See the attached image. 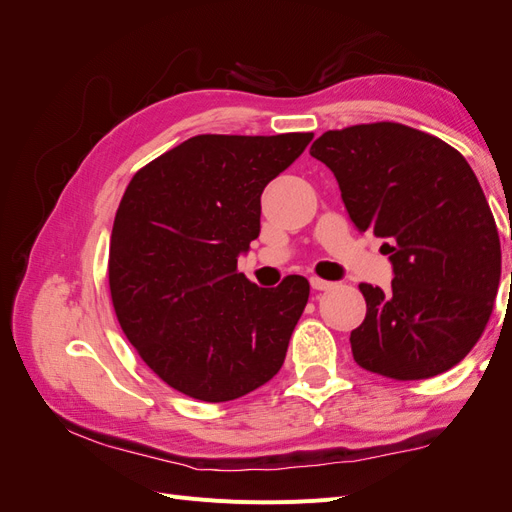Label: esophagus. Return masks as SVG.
Returning a JSON list of instances; mask_svg holds the SVG:
<instances>
[{
  "instance_id": "obj_1",
  "label": "esophagus",
  "mask_w": 512,
  "mask_h": 512,
  "mask_svg": "<svg viewBox=\"0 0 512 512\" xmlns=\"http://www.w3.org/2000/svg\"><path fill=\"white\" fill-rule=\"evenodd\" d=\"M309 284H312L314 290H331L333 288V282L322 280V277H312V280H309Z\"/></svg>"
}]
</instances>
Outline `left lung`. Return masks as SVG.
Masks as SVG:
<instances>
[{
    "mask_svg": "<svg viewBox=\"0 0 512 512\" xmlns=\"http://www.w3.org/2000/svg\"><path fill=\"white\" fill-rule=\"evenodd\" d=\"M309 153L331 168L350 220L386 239L391 290L361 284L367 314L350 333L363 369L425 380L483 335L502 275L493 213L457 149L393 121L329 130Z\"/></svg>",
    "mask_w": 512,
    "mask_h": 512,
    "instance_id": "obj_1",
    "label": "left lung"
}]
</instances>
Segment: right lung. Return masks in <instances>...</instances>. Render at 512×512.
<instances>
[{
    "label": "right lung",
    "instance_id": "add662e5",
    "mask_svg": "<svg viewBox=\"0 0 512 512\" xmlns=\"http://www.w3.org/2000/svg\"><path fill=\"white\" fill-rule=\"evenodd\" d=\"M312 138L200 134L132 177L111 235V299L130 344L175 391L220 404L284 365L309 282L258 288L237 258L260 232L262 190Z\"/></svg>",
    "mask_w": 512,
    "mask_h": 512
}]
</instances>
